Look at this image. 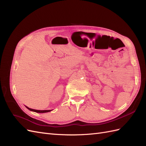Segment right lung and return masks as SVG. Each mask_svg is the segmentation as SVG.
<instances>
[{"instance_id":"right-lung-1","label":"right lung","mask_w":146,"mask_h":146,"mask_svg":"<svg viewBox=\"0 0 146 146\" xmlns=\"http://www.w3.org/2000/svg\"><path fill=\"white\" fill-rule=\"evenodd\" d=\"M27 107L29 110H30V111H35V112H36V113H47V112H49V111H52V110H34V109H32V108H28L27 107Z\"/></svg>"}]
</instances>
